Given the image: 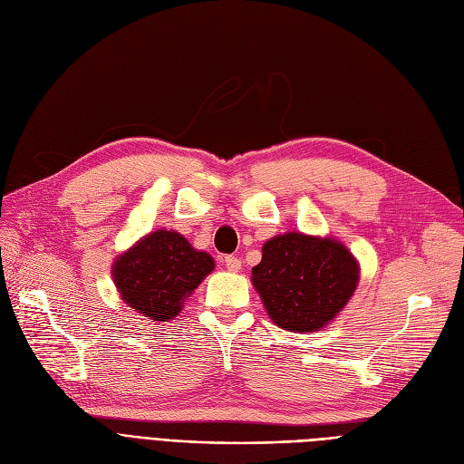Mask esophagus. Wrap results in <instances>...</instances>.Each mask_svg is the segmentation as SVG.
I'll list each match as a JSON object with an SVG mask.
<instances>
[{
  "instance_id": "34e87169",
  "label": "esophagus",
  "mask_w": 464,
  "mask_h": 464,
  "mask_svg": "<svg viewBox=\"0 0 464 464\" xmlns=\"http://www.w3.org/2000/svg\"><path fill=\"white\" fill-rule=\"evenodd\" d=\"M223 262H226V267L229 272L241 270V260H238L237 256H226V260H223Z\"/></svg>"
}]
</instances>
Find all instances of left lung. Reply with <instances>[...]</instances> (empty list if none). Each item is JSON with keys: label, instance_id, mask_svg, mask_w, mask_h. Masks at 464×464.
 <instances>
[{"label": "left lung", "instance_id": "1", "mask_svg": "<svg viewBox=\"0 0 464 464\" xmlns=\"http://www.w3.org/2000/svg\"><path fill=\"white\" fill-rule=\"evenodd\" d=\"M358 262L332 237L285 233L262 246L252 285L283 330L312 334L345 308L358 285Z\"/></svg>", "mask_w": 464, "mask_h": 464}]
</instances>
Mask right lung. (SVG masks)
Instances as JSON below:
<instances>
[{
	"label": "right lung",
	"instance_id": "right-lung-1",
	"mask_svg": "<svg viewBox=\"0 0 464 464\" xmlns=\"http://www.w3.org/2000/svg\"><path fill=\"white\" fill-rule=\"evenodd\" d=\"M214 267L210 254L192 248L183 235L158 229L119 254L111 276L123 303L148 320L169 322Z\"/></svg>",
	"mask_w": 464,
	"mask_h": 464
}]
</instances>
